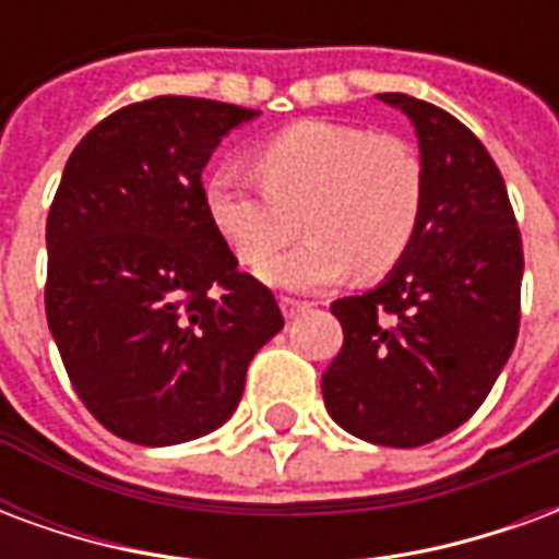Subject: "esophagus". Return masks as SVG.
Returning <instances> with one entry per match:
<instances>
[{"mask_svg": "<svg viewBox=\"0 0 559 559\" xmlns=\"http://www.w3.org/2000/svg\"><path fill=\"white\" fill-rule=\"evenodd\" d=\"M308 308H311V302H302V299H293V296H281V311H284V317H287V320L305 314Z\"/></svg>", "mask_w": 559, "mask_h": 559, "instance_id": "obj_1", "label": "esophagus"}]
</instances>
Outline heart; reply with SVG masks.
I'll use <instances>...</instances> for the list:
<instances>
[{
    "label": "heart",
    "instance_id": "b5f03b06",
    "mask_svg": "<svg viewBox=\"0 0 559 559\" xmlns=\"http://www.w3.org/2000/svg\"><path fill=\"white\" fill-rule=\"evenodd\" d=\"M260 185L218 173L206 185L209 218L245 266H263L304 221L309 242L272 261V284L314 290L356 272L380 278L419 233L425 164L407 140L350 122L308 119L254 152Z\"/></svg>",
    "mask_w": 559,
    "mask_h": 559
}]
</instances>
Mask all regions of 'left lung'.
<instances>
[{
  "label": "left lung",
  "instance_id": "8db88e82",
  "mask_svg": "<svg viewBox=\"0 0 559 559\" xmlns=\"http://www.w3.org/2000/svg\"><path fill=\"white\" fill-rule=\"evenodd\" d=\"M411 116L425 206L380 287L332 302L344 344L323 371L332 419L359 440L416 449L479 411L515 347L524 248L506 182L455 116L383 92Z\"/></svg>",
  "mask_w": 559,
  "mask_h": 559
}]
</instances>
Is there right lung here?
Masks as SVG:
<instances>
[{
  "instance_id": "right-lung-1",
  "label": "right lung",
  "mask_w": 559,
  "mask_h": 559,
  "mask_svg": "<svg viewBox=\"0 0 559 559\" xmlns=\"http://www.w3.org/2000/svg\"><path fill=\"white\" fill-rule=\"evenodd\" d=\"M257 110L158 95L116 110L62 173L44 308L68 380L107 431L176 445L215 431L284 317L209 218L203 167Z\"/></svg>"
}]
</instances>
